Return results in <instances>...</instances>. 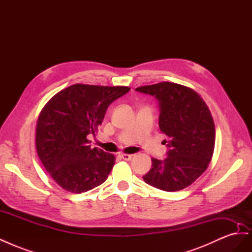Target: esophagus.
<instances>
[{
    "label": "esophagus",
    "mask_w": 252,
    "mask_h": 252,
    "mask_svg": "<svg viewBox=\"0 0 252 252\" xmlns=\"http://www.w3.org/2000/svg\"><path fill=\"white\" fill-rule=\"evenodd\" d=\"M121 158L125 159V161H130V159L132 158V155H127V154H123L121 155Z\"/></svg>",
    "instance_id": "1"
}]
</instances>
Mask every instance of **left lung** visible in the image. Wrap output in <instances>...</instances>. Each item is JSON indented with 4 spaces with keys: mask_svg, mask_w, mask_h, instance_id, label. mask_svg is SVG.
<instances>
[{
    "mask_svg": "<svg viewBox=\"0 0 252 252\" xmlns=\"http://www.w3.org/2000/svg\"><path fill=\"white\" fill-rule=\"evenodd\" d=\"M135 90L157 97L158 127L170 148L163 161L151 158L144 181L164 191L188 187L207 169L215 150L216 128L208 106L193 89L171 82Z\"/></svg>",
    "mask_w": 252,
    "mask_h": 252,
    "instance_id": "left-lung-1",
    "label": "left lung"
}]
</instances>
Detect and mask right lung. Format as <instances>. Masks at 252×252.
Here are the masks:
<instances>
[{
	"mask_svg": "<svg viewBox=\"0 0 252 252\" xmlns=\"http://www.w3.org/2000/svg\"><path fill=\"white\" fill-rule=\"evenodd\" d=\"M129 90L74 84L44 106L36 122V152L50 177L66 191L86 192L107 180L116 157L91 148L88 135L97 132L108 106Z\"/></svg>",
	"mask_w": 252,
	"mask_h": 252,
	"instance_id": "right-lung-1",
	"label": "right lung"
}]
</instances>
